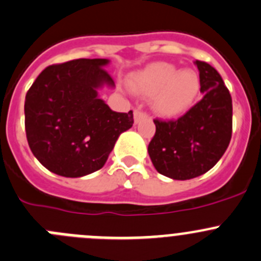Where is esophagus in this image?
<instances>
[{
  "mask_svg": "<svg viewBox=\"0 0 261 261\" xmlns=\"http://www.w3.org/2000/svg\"><path fill=\"white\" fill-rule=\"evenodd\" d=\"M144 117H148V115H146L145 112H143V111H140V110L134 111V120H135V123H138L139 121L143 120Z\"/></svg>",
  "mask_w": 261,
  "mask_h": 261,
  "instance_id": "esophagus-1",
  "label": "esophagus"
}]
</instances>
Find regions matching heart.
<instances>
[{
    "label": "heart",
    "mask_w": 261,
    "mask_h": 261,
    "mask_svg": "<svg viewBox=\"0 0 261 261\" xmlns=\"http://www.w3.org/2000/svg\"><path fill=\"white\" fill-rule=\"evenodd\" d=\"M133 88L145 95H154L153 107L163 116H176L186 110L199 89L198 75L191 70L177 72L169 63H153L133 79Z\"/></svg>",
    "instance_id": "b5f03b06"
}]
</instances>
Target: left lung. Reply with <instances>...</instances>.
Wrapping results in <instances>:
<instances>
[{"label":"left lung","mask_w":261,"mask_h":261,"mask_svg":"<svg viewBox=\"0 0 261 261\" xmlns=\"http://www.w3.org/2000/svg\"><path fill=\"white\" fill-rule=\"evenodd\" d=\"M203 98L177 120H154L155 134L148 146L151 163L163 176L190 179L213 168L232 136V98L219 72L195 61Z\"/></svg>","instance_id":"obj_1"}]
</instances>
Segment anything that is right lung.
<instances>
[{
	"mask_svg": "<svg viewBox=\"0 0 261 261\" xmlns=\"http://www.w3.org/2000/svg\"><path fill=\"white\" fill-rule=\"evenodd\" d=\"M106 58H79L45 67L25 97V131L35 158L53 173L83 177L105 166L133 111L115 112L98 97L115 87Z\"/></svg>",
	"mask_w": 261,
	"mask_h": 261,
	"instance_id": "1",
	"label": "right lung"
}]
</instances>
